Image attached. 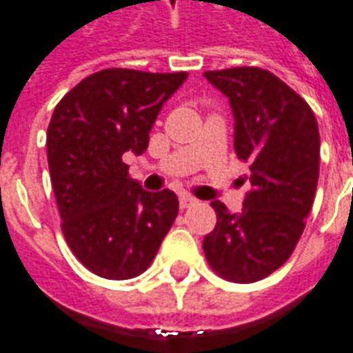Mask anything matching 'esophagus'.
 Here are the masks:
<instances>
[{
    "label": "esophagus",
    "instance_id": "1",
    "mask_svg": "<svg viewBox=\"0 0 353 353\" xmlns=\"http://www.w3.org/2000/svg\"><path fill=\"white\" fill-rule=\"evenodd\" d=\"M179 201H180V208H190L192 205H195V203H197V199H195V197H192L190 194H180Z\"/></svg>",
    "mask_w": 353,
    "mask_h": 353
}]
</instances>
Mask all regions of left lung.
Instances as JSON below:
<instances>
[{"instance_id":"1","label":"left lung","mask_w":353,"mask_h":353,"mask_svg":"<svg viewBox=\"0 0 353 353\" xmlns=\"http://www.w3.org/2000/svg\"><path fill=\"white\" fill-rule=\"evenodd\" d=\"M230 99L235 152L250 161L243 210L212 201L216 228L203 239L220 276L250 284L288 261L299 243L320 174V131L308 103L259 68L203 74Z\"/></svg>"}]
</instances>
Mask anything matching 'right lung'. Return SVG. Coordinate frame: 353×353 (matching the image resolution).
<instances>
[{
    "label": "right lung",
    "mask_w": 353,
    "mask_h": 353,
    "mask_svg": "<svg viewBox=\"0 0 353 353\" xmlns=\"http://www.w3.org/2000/svg\"><path fill=\"white\" fill-rule=\"evenodd\" d=\"M188 73L103 69L63 95L46 131L48 169L69 248L109 280L139 276L179 214L171 190L146 192L123 154L141 156L163 103Z\"/></svg>",
    "instance_id": "obj_1"
}]
</instances>
